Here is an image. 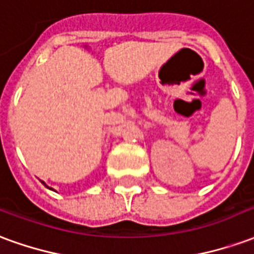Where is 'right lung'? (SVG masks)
Masks as SVG:
<instances>
[{"mask_svg": "<svg viewBox=\"0 0 254 254\" xmlns=\"http://www.w3.org/2000/svg\"><path fill=\"white\" fill-rule=\"evenodd\" d=\"M42 184H43V185H45V187H46V188H49V187H47V185H46V184H45V182H43V181H42ZM49 189H52V188H49Z\"/></svg>", "mask_w": 254, "mask_h": 254, "instance_id": "right-lung-1", "label": "right lung"}]
</instances>
